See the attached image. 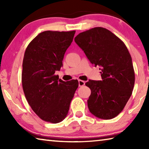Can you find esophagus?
<instances>
[{"instance_id":"1","label":"esophagus","mask_w":149,"mask_h":149,"mask_svg":"<svg viewBox=\"0 0 149 149\" xmlns=\"http://www.w3.org/2000/svg\"><path fill=\"white\" fill-rule=\"evenodd\" d=\"M78 82H79V87H81V86H84V85H85V82L84 81L79 80V81H78Z\"/></svg>"}]
</instances>
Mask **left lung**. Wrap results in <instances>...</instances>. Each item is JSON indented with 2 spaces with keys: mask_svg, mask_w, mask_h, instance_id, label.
I'll use <instances>...</instances> for the list:
<instances>
[{
  "mask_svg": "<svg viewBox=\"0 0 149 149\" xmlns=\"http://www.w3.org/2000/svg\"><path fill=\"white\" fill-rule=\"evenodd\" d=\"M74 40L91 63L101 70V81L85 84L91 91L87 100L89 111L99 118L112 119L124 108L134 87L135 72L127 48L113 33L100 27L80 33Z\"/></svg>",
  "mask_w": 149,
  "mask_h": 149,
  "instance_id": "8db88e82",
  "label": "left lung"
}]
</instances>
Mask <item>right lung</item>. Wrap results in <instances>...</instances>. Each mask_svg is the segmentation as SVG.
I'll list each match as a JSON object with an SVG mask.
<instances>
[{
	"instance_id": "add662e5",
	"label": "right lung",
	"mask_w": 149,
	"mask_h": 149,
	"mask_svg": "<svg viewBox=\"0 0 149 149\" xmlns=\"http://www.w3.org/2000/svg\"><path fill=\"white\" fill-rule=\"evenodd\" d=\"M75 33H40L25 52L22 73L24 94L32 110L45 122L56 123L66 117L79 85L77 79L65 82L55 75L62 67Z\"/></svg>"
}]
</instances>
